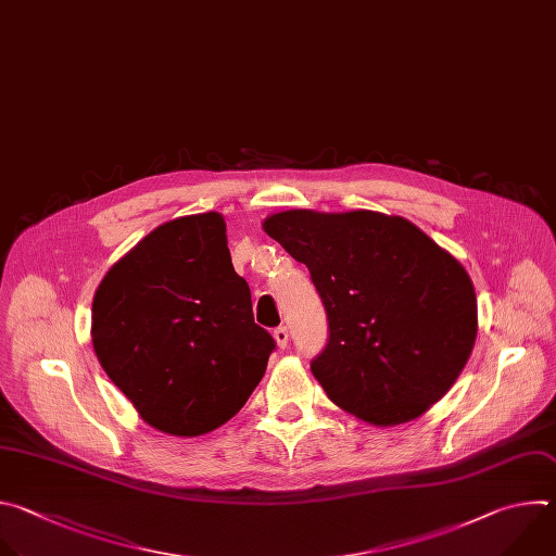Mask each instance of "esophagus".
Segmentation results:
<instances>
[{
  "mask_svg": "<svg viewBox=\"0 0 556 556\" xmlns=\"http://www.w3.org/2000/svg\"><path fill=\"white\" fill-rule=\"evenodd\" d=\"M274 340H276L278 349H287V344H289V330H287V326H278L274 330Z\"/></svg>",
  "mask_w": 556,
  "mask_h": 556,
  "instance_id": "obj_1",
  "label": "esophagus"
}]
</instances>
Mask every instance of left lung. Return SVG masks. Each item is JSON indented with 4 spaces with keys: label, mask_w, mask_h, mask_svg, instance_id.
Listing matches in <instances>:
<instances>
[{
    "label": "left lung",
    "mask_w": 556,
    "mask_h": 556,
    "mask_svg": "<svg viewBox=\"0 0 556 556\" xmlns=\"http://www.w3.org/2000/svg\"><path fill=\"white\" fill-rule=\"evenodd\" d=\"M263 230L311 271L328 344L311 372L357 418L390 427L450 392L478 336L467 269L403 216L372 210L269 214Z\"/></svg>",
    "instance_id": "left-lung-1"
}]
</instances>
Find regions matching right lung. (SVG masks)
I'll list each match as a JSON object with an SVG mask.
<instances>
[{"label":"right lung","mask_w":556,"mask_h":556,"mask_svg":"<svg viewBox=\"0 0 556 556\" xmlns=\"http://www.w3.org/2000/svg\"><path fill=\"white\" fill-rule=\"evenodd\" d=\"M91 344L142 420L181 438L228 422L276 349L218 212L166 220L111 265L93 293Z\"/></svg>","instance_id":"obj_1"}]
</instances>
